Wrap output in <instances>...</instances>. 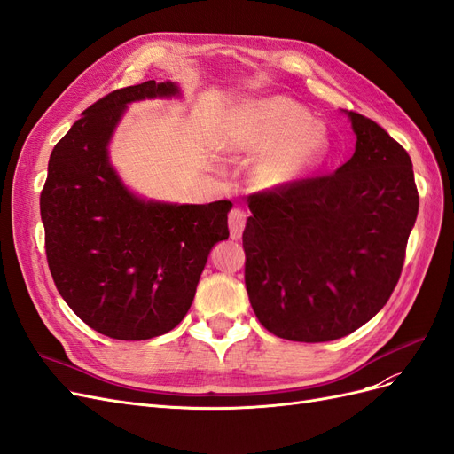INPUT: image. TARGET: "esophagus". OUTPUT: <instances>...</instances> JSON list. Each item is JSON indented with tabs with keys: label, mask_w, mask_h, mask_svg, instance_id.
Wrapping results in <instances>:
<instances>
[{
	"label": "esophagus",
	"mask_w": 454,
	"mask_h": 454,
	"mask_svg": "<svg viewBox=\"0 0 454 454\" xmlns=\"http://www.w3.org/2000/svg\"><path fill=\"white\" fill-rule=\"evenodd\" d=\"M244 225H246V214L239 208H232L229 212V231H231L232 240H239L242 237Z\"/></svg>",
	"instance_id": "obj_1"
}]
</instances>
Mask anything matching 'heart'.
<instances>
[{"label":"heart","mask_w":454,"mask_h":454,"mask_svg":"<svg viewBox=\"0 0 454 454\" xmlns=\"http://www.w3.org/2000/svg\"><path fill=\"white\" fill-rule=\"evenodd\" d=\"M227 144L263 155L254 167V180L267 189L303 180L327 159L332 145L322 122L310 121L307 109L286 96H269L246 107Z\"/></svg>","instance_id":"1"}]
</instances>
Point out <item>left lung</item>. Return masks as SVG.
I'll return each mask as SVG.
<instances>
[{
    "label": "left lung",
    "instance_id": "left-lung-1",
    "mask_svg": "<svg viewBox=\"0 0 454 454\" xmlns=\"http://www.w3.org/2000/svg\"><path fill=\"white\" fill-rule=\"evenodd\" d=\"M350 160L248 197L242 232L252 309L280 339L345 337L387 305L419 214L413 162L390 134L348 112Z\"/></svg>",
    "mask_w": 454,
    "mask_h": 454
}]
</instances>
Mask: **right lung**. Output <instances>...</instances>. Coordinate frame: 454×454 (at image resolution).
I'll return each instance as SVG.
<instances>
[{
  "instance_id": "add662e5",
  "label": "right lung",
  "mask_w": 454,
  "mask_h": 454,
  "mask_svg": "<svg viewBox=\"0 0 454 454\" xmlns=\"http://www.w3.org/2000/svg\"><path fill=\"white\" fill-rule=\"evenodd\" d=\"M176 94L170 81H145L94 102L54 145L41 191L54 286L89 327L119 340L159 337L180 324L210 250L229 237V200H144L109 164L107 144L127 104Z\"/></svg>"
}]
</instances>
